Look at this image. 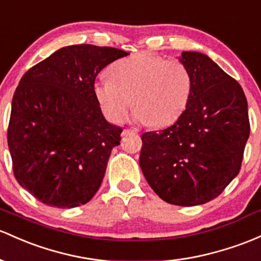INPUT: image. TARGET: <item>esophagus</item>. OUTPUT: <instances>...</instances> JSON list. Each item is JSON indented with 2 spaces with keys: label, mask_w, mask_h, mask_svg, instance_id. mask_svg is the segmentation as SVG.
<instances>
[{
  "label": "esophagus",
  "mask_w": 261,
  "mask_h": 261,
  "mask_svg": "<svg viewBox=\"0 0 261 261\" xmlns=\"http://www.w3.org/2000/svg\"><path fill=\"white\" fill-rule=\"evenodd\" d=\"M137 133H139V128H136V127L125 128V130L122 131V135H128V134H137Z\"/></svg>",
  "instance_id": "esophagus-1"
}]
</instances>
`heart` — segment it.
Segmentation results:
<instances>
[{
    "mask_svg": "<svg viewBox=\"0 0 261 261\" xmlns=\"http://www.w3.org/2000/svg\"><path fill=\"white\" fill-rule=\"evenodd\" d=\"M109 75L95 80L93 91L102 114L111 122H121L134 102L136 121L154 127L172 124L185 111L193 87L185 63L148 53L116 62Z\"/></svg>",
    "mask_w": 261,
    "mask_h": 261,
    "instance_id": "heart-1",
    "label": "heart"
}]
</instances>
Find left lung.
I'll return each mask as SVG.
<instances>
[{
    "mask_svg": "<svg viewBox=\"0 0 261 261\" xmlns=\"http://www.w3.org/2000/svg\"><path fill=\"white\" fill-rule=\"evenodd\" d=\"M193 87L173 125L141 135L140 167L165 202L182 207L218 197L239 173L250 134L248 102L236 79L198 51H183Z\"/></svg>",
    "mask_w": 261,
    "mask_h": 261,
    "instance_id": "1",
    "label": "left lung"
}]
</instances>
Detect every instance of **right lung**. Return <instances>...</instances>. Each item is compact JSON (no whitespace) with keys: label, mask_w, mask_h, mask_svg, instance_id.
<instances>
[{"label":"right lung","mask_w":261,"mask_h":261,"mask_svg":"<svg viewBox=\"0 0 261 261\" xmlns=\"http://www.w3.org/2000/svg\"><path fill=\"white\" fill-rule=\"evenodd\" d=\"M128 56L111 47H63L27 70L12 99L7 142L17 182L44 204L74 208L98 192L122 128L105 120L96 75Z\"/></svg>","instance_id":"obj_1"}]
</instances>
